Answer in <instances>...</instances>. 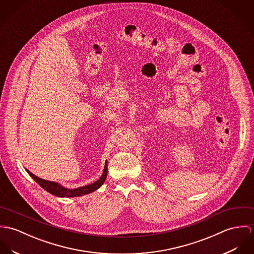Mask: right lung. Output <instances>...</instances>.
I'll use <instances>...</instances> for the list:
<instances>
[{"mask_svg":"<svg viewBox=\"0 0 254 254\" xmlns=\"http://www.w3.org/2000/svg\"><path fill=\"white\" fill-rule=\"evenodd\" d=\"M26 171L28 172L29 175L43 189H45L50 194L59 197H81V196H84V195H86V194L92 193V192L96 191L97 189H99L103 185V183L105 182V179L107 177L108 166H107V161H106L105 166H104L103 173H102V175L100 176V178L98 180H96L95 182H93V183H91L89 185H85V186H83V187H79V188H75V189L66 188V187L62 186L61 184L55 182V181H49V180L42 179V178L36 176L35 174H33L32 172H30L28 169H26Z\"/></svg>","mask_w":254,"mask_h":254,"instance_id":"obj_1","label":"right lung"}]
</instances>
